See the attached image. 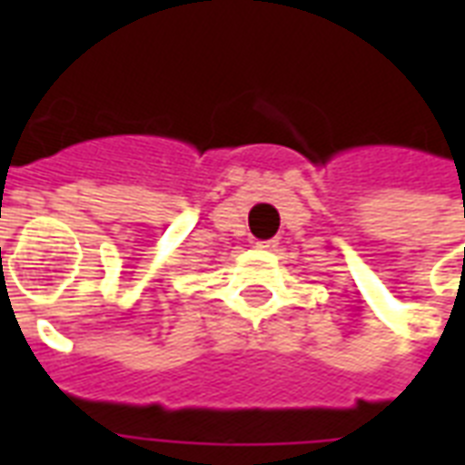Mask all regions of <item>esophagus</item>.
I'll list each match as a JSON object with an SVG mask.
<instances>
[{
  "label": "esophagus",
  "mask_w": 465,
  "mask_h": 465,
  "mask_svg": "<svg viewBox=\"0 0 465 465\" xmlns=\"http://www.w3.org/2000/svg\"><path fill=\"white\" fill-rule=\"evenodd\" d=\"M255 248H261V251H275V248H277V241H275V239L258 241V243H255Z\"/></svg>",
  "instance_id": "34e87169"
}]
</instances>
